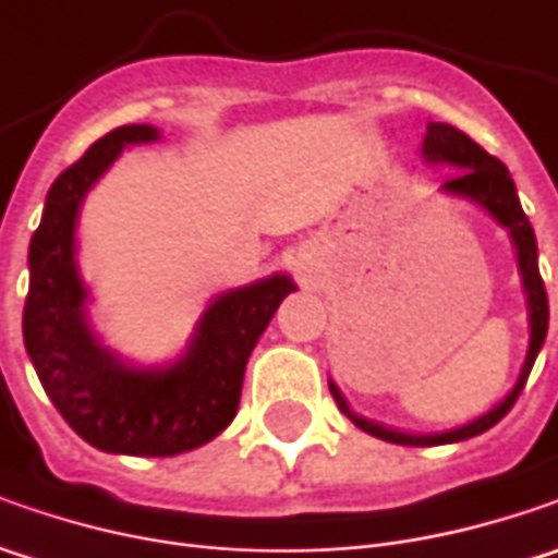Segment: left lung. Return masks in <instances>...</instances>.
<instances>
[{
	"instance_id": "obj_1",
	"label": "left lung",
	"mask_w": 558,
	"mask_h": 558,
	"mask_svg": "<svg viewBox=\"0 0 558 558\" xmlns=\"http://www.w3.org/2000/svg\"><path fill=\"white\" fill-rule=\"evenodd\" d=\"M422 151L428 161H447L453 167H460V173H453L444 189L447 192H457V195H469L475 202L487 207L500 223L512 232V242L519 247V267H522V276H525V291H527V304H531V348H527V360L522 366V375L512 388V395L506 397L500 407H494L487 416L475 418L472 425H462L457 432H447V435H403V432H391V428H381L375 422H366L356 413H351V407L344 403V397L338 395V388L329 385L335 403L344 416L354 422L356 428H363L366 435L381 440H391V444H407V447H428V444H453V440H465L482 435L487 428H494L500 418L512 410V403L519 400L522 388H525L527 375H531V366L537 360V351L544 348V338H547L549 326V304H547V289H544V279H541V269H537V242H534V229L527 223L525 210L519 204V195H515V183L509 177L504 163L497 161L494 155H487L478 142H472L462 130L450 126V123H428V133H425V142H422Z\"/></svg>"
}]
</instances>
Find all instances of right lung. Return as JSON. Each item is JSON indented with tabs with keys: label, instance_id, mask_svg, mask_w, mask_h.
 <instances>
[{
	"label": "right lung",
	"instance_id": "1",
	"mask_svg": "<svg viewBox=\"0 0 558 558\" xmlns=\"http://www.w3.org/2000/svg\"><path fill=\"white\" fill-rule=\"evenodd\" d=\"M151 140L155 126H118L54 180L31 239L24 304V344L54 410L86 444L126 457H177L217 438L239 410L247 356L294 291L289 276H272L217 298L189 354L163 373L126 369L98 348L83 323L86 291L74 267L76 207L126 145Z\"/></svg>",
	"mask_w": 558,
	"mask_h": 558
}]
</instances>
